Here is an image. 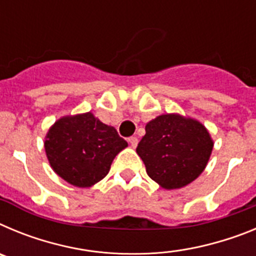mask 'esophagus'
I'll return each instance as SVG.
<instances>
[{
    "label": "esophagus",
    "mask_w": 256,
    "mask_h": 256,
    "mask_svg": "<svg viewBox=\"0 0 256 256\" xmlns=\"http://www.w3.org/2000/svg\"><path fill=\"white\" fill-rule=\"evenodd\" d=\"M128 142H130L132 148H136V146H137V144H138V138H137V137H130Z\"/></svg>",
    "instance_id": "esophagus-1"
}]
</instances>
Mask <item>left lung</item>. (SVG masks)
<instances>
[{
    "mask_svg": "<svg viewBox=\"0 0 256 256\" xmlns=\"http://www.w3.org/2000/svg\"><path fill=\"white\" fill-rule=\"evenodd\" d=\"M144 130L136 151L148 177L162 188L187 186L204 172L214 144L200 122L164 114L148 122Z\"/></svg>",
    "mask_w": 256,
    "mask_h": 256,
    "instance_id": "obj_1",
    "label": "left lung"
}]
</instances>
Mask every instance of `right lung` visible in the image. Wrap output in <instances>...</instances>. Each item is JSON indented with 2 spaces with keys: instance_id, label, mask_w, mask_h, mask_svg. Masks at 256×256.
I'll return each instance as SVG.
<instances>
[{
  "instance_id": "add662e5",
  "label": "right lung",
  "mask_w": 256,
  "mask_h": 256,
  "mask_svg": "<svg viewBox=\"0 0 256 256\" xmlns=\"http://www.w3.org/2000/svg\"><path fill=\"white\" fill-rule=\"evenodd\" d=\"M126 146L114 126L104 124L92 112L60 118L44 141L54 172L80 188L105 178L115 156Z\"/></svg>"
}]
</instances>
